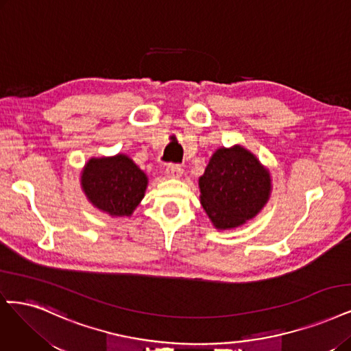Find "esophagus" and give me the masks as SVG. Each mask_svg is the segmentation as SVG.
<instances>
[{"label":"esophagus","instance_id":"esophagus-1","mask_svg":"<svg viewBox=\"0 0 351 351\" xmlns=\"http://www.w3.org/2000/svg\"><path fill=\"white\" fill-rule=\"evenodd\" d=\"M181 173H183V170H181V167L177 164H170L165 168V176L168 178H180Z\"/></svg>","mask_w":351,"mask_h":351}]
</instances>
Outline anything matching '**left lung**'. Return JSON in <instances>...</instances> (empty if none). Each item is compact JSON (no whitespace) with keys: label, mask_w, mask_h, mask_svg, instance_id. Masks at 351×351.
<instances>
[{"label":"left lung","mask_w":351,"mask_h":351,"mask_svg":"<svg viewBox=\"0 0 351 351\" xmlns=\"http://www.w3.org/2000/svg\"><path fill=\"white\" fill-rule=\"evenodd\" d=\"M200 203L215 228L244 225L267 203L271 178L257 156L241 145L219 148L199 178Z\"/></svg>","instance_id":"left-lung-1"}]
</instances>
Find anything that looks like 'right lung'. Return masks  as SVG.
<instances>
[{
  "label": "right lung",
  "instance_id": "add662e5",
  "mask_svg": "<svg viewBox=\"0 0 351 351\" xmlns=\"http://www.w3.org/2000/svg\"><path fill=\"white\" fill-rule=\"evenodd\" d=\"M147 186V174L125 154L91 158L81 173V187L90 203L110 216L134 213Z\"/></svg>",
  "mask_w": 351,
  "mask_h": 351
}]
</instances>
